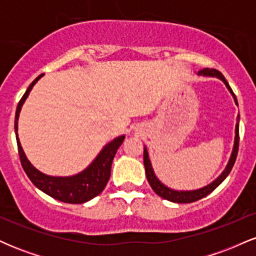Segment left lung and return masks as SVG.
I'll use <instances>...</instances> for the list:
<instances>
[{"mask_svg":"<svg viewBox=\"0 0 256 256\" xmlns=\"http://www.w3.org/2000/svg\"><path fill=\"white\" fill-rule=\"evenodd\" d=\"M198 76H207V77H218L219 79H222V80L225 83L226 88L230 90V92L232 94V96H234V102H236V104H237V98H236V96H234V91H232L230 85H228V82H226L224 76H222L219 71H216V70H214V68H204L202 71H198ZM238 144H240V116H237L236 136H234V149H232L230 160H228V166H226V168L224 170V172H222V174H220L219 177L213 182V183L207 185V186L202 188V189L192 190V192H177V190L170 189V188H167L166 185H164L162 183H161V182L156 178V176H155L154 171H152L150 160H149V156H148V150H146V148L144 146L143 160H144L146 179H148L152 189L154 190L155 194H158L160 198L168 200V201H171V202H177V204H192V202L198 201V200L204 198V196H207L208 194L212 192L214 189H216V188H218L219 185L224 182V179L228 177V173L231 172L232 167H234V161H236L237 152H238Z\"/></svg>","mask_w":256,"mask_h":256,"instance_id":"left-lung-1","label":"left lung"}]
</instances>
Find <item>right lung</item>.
Listing matches in <instances>:
<instances>
[{"instance_id":"add662e5","label":"right lung","mask_w":256,"mask_h":256,"mask_svg":"<svg viewBox=\"0 0 256 256\" xmlns=\"http://www.w3.org/2000/svg\"><path fill=\"white\" fill-rule=\"evenodd\" d=\"M43 74H40L30 84L26 92L24 94L22 100L19 101L16 112V122H14V128L18 132V119H19V113L22 110V104L25 100L28 98V94L34 85L37 83L38 79ZM125 136L116 137L112 142L102 149L101 152L96 156L92 164L88 168H85L83 172L78 174L72 176V177H52L46 176L44 173L40 172L31 165L30 161L26 158L24 150H22L20 140L18 138L16 134V143H18V152H19L20 162H22V168L30 180L34 183L40 190L46 192V195L52 196V198L58 200L61 202L66 204H84V202L90 201L91 198H96L100 195L107 185L110 177V168L113 158L116 156V152L118 148L124 142Z\"/></svg>"}]
</instances>
